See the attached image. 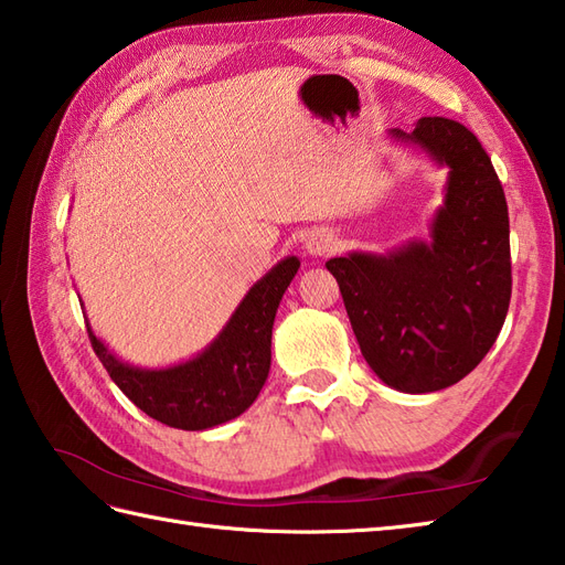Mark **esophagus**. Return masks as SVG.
Instances as JSON below:
<instances>
[{"label":"esophagus","instance_id":"obj_1","mask_svg":"<svg viewBox=\"0 0 565 565\" xmlns=\"http://www.w3.org/2000/svg\"><path fill=\"white\" fill-rule=\"evenodd\" d=\"M332 247H334V239H332V235L326 233V231H313V233L308 235V239H306L308 255H313V257L330 255Z\"/></svg>","mask_w":565,"mask_h":565}]
</instances>
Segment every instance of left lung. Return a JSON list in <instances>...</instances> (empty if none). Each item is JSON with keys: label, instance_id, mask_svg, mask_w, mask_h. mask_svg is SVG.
I'll list each match as a JSON object with an SVG mask.
<instances>
[{"label": "left lung", "instance_id": "left-lung-1", "mask_svg": "<svg viewBox=\"0 0 565 565\" xmlns=\"http://www.w3.org/2000/svg\"><path fill=\"white\" fill-rule=\"evenodd\" d=\"M401 142L449 167L429 243L388 255L352 252L326 262L338 279L366 364L386 386L435 393L481 364L505 322L512 294L508 201L488 152L459 121L419 118Z\"/></svg>", "mask_w": 565, "mask_h": 565}]
</instances>
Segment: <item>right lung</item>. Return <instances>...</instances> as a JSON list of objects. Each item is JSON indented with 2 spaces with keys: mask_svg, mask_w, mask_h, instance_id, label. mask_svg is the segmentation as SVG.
Segmentation results:
<instances>
[{
  "mask_svg": "<svg viewBox=\"0 0 565 565\" xmlns=\"http://www.w3.org/2000/svg\"><path fill=\"white\" fill-rule=\"evenodd\" d=\"M301 262L281 259L252 286L233 318L206 350L184 364L138 369L116 359L89 332V342L111 381L142 413L177 429H209L243 415L269 376L276 308Z\"/></svg>",
  "mask_w": 565,
  "mask_h": 565,
  "instance_id": "right-lung-1",
  "label": "right lung"
}]
</instances>
